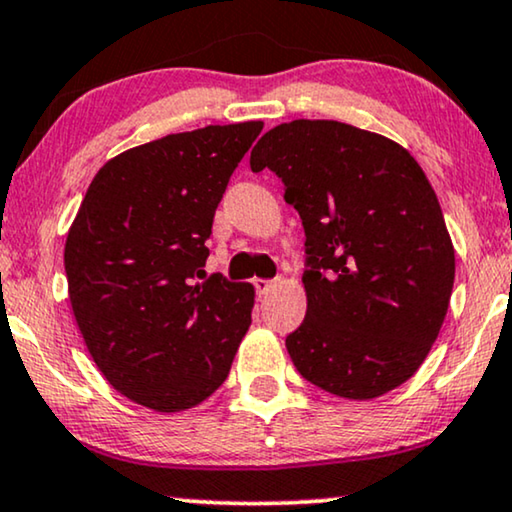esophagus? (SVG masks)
Returning a JSON list of instances; mask_svg holds the SVG:
<instances>
[{
  "mask_svg": "<svg viewBox=\"0 0 512 512\" xmlns=\"http://www.w3.org/2000/svg\"><path fill=\"white\" fill-rule=\"evenodd\" d=\"M254 286L258 296H268V293L277 286V282H272V279H254Z\"/></svg>",
  "mask_w": 512,
  "mask_h": 512,
  "instance_id": "esophagus-1",
  "label": "esophagus"
}]
</instances>
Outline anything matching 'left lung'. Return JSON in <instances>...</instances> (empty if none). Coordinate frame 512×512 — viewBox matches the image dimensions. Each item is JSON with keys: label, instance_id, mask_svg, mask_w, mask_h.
<instances>
[{"label": "left lung", "instance_id": "left-lung-1", "mask_svg": "<svg viewBox=\"0 0 512 512\" xmlns=\"http://www.w3.org/2000/svg\"><path fill=\"white\" fill-rule=\"evenodd\" d=\"M305 228L307 312L286 338L314 387L370 401L408 382L450 307L454 247L408 149L340 121L282 123L251 151Z\"/></svg>", "mask_w": 512, "mask_h": 512}]
</instances>
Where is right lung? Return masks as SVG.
Here are the masks:
<instances>
[{"label": "right lung", "instance_id": "1", "mask_svg": "<svg viewBox=\"0 0 512 512\" xmlns=\"http://www.w3.org/2000/svg\"><path fill=\"white\" fill-rule=\"evenodd\" d=\"M261 121L135 146L90 181L65 242L69 303L95 366L125 398L184 412L226 382L251 284L205 278L212 221Z\"/></svg>", "mask_w": 512, "mask_h": 512}]
</instances>
